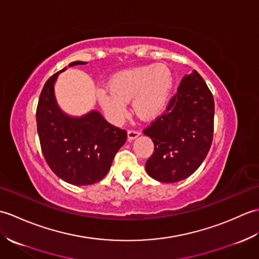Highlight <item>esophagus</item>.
Instances as JSON below:
<instances>
[{
    "label": "esophagus",
    "instance_id": "esophagus-1",
    "mask_svg": "<svg viewBox=\"0 0 259 259\" xmlns=\"http://www.w3.org/2000/svg\"><path fill=\"white\" fill-rule=\"evenodd\" d=\"M141 135L140 131L138 130H135V129H131V130H128V140L129 141H133L134 139H136L137 137H139Z\"/></svg>",
    "mask_w": 259,
    "mask_h": 259
}]
</instances>
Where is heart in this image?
I'll return each mask as SVG.
<instances>
[{
    "label": "heart",
    "instance_id": "obj_1",
    "mask_svg": "<svg viewBox=\"0 0 259 259\" xmlns=\"http://www.w3.org/2000/svg\"><path fill=\"white\" fill-rule=\"evenodd\" d=\"M172 87V73L167 65H142L115 74L109 83L110 89H101L98 99L103 111L114 123L123 122L128 115V101L133 97L135 112L150 120L166 110Z\"/></svg>",
    "mask_w": 259,
    "mask_h": 259
}]
</instances>
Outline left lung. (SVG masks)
Here are the masks:
<instances>
[{"label": "left lung", "mask_w": 259, "mask_h": 259, "mask_svg": "<svg viewBox=\"0 0 259 259\" xmlns=\"http://www.w3.org/2000/svg\"><path fill=\"white\" fill-rule=\"evenodd\" d=\"M213 97L200 74L185 75L166 112L144 130L155 145L146 171L161 183H177L199 168L213 136Z\"/></svg>", "instance_id": "left-lung-1"}]
</instances>
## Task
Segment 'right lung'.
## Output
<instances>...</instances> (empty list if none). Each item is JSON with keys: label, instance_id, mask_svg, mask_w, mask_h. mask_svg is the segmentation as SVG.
<instances>
[{"label": "right lung", "instance_id": "1", "mask_svg": "<svg viewBox=\"0 0 259 259\" xmlns=\"http://www.w3.org/2000/svg\"><path fill=\"white\" fill-rule=\"evenodd\" d=\"M85 63L74 61L69 67ZM65 69L46 82L38 98V139L47 163L59 178L75 186L92 185L106 177L115 153L124 145L126 131L110 124L97 110L71 117L60 109L54 83Z\"/></svg>", "mask_w": 259, "mask_h": 259}]
</instances>
